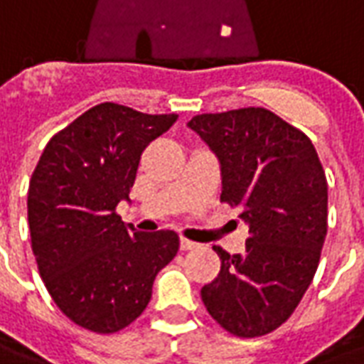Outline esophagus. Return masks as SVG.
<instances>
[{"mask_svg":"<svg viewBox=\"0 0 364 364\" xmlns=\"http://www.w3.org/2000/svg\"><path fill=\"white\" fill-rule=\"evenodd\" d=\"M181 250H185V252H188V250H194V248H198V244L193 242V240H188V238H181Z\"/></svg>","mask_w":364,"mask_h":364,"instance_id":"obj_1","label":"esophagus"}]
</instances>
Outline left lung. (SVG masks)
<instances>
[{
    "mask_svg": "<svg viewBox=\"0 0 364 364\" xmlns=\"http://www.w3.org/2000/svg\"><path fill=\"white\" fill-rule=\"evenodd\" d=\"M221 166V202L250 227L244 254L213 246L221 271L202 288L213 321L263 336L294 313L321 259L328 185L309 137L262 107L198 114L187 124Z\"/></svg>",
    "mask_w": 364,
    "mask_h": 364,
    "instance_id": "1",
    "label": "left lung"
}]
</instances>
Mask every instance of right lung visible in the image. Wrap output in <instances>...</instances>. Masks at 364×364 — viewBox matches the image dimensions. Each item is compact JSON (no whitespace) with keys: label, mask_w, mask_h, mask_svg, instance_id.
<instances>
[{"label":"right lung","mask_w":364,"mask_h":364,"mask_svg":"<svg viewBox=\"0 0 364 364\" xmlns=\"http://www.w3.org/2000/svg\"><path fill=\"white\" fill-rule=\"evenodd\" d=\"M176 120L101 102L41 152L28 187L32 250L53 301L82 328L114 334L132 324L179 250L177 232H137L116 213L143 151Z\"/></svg>","instance_id":"1"}]
</instances>
